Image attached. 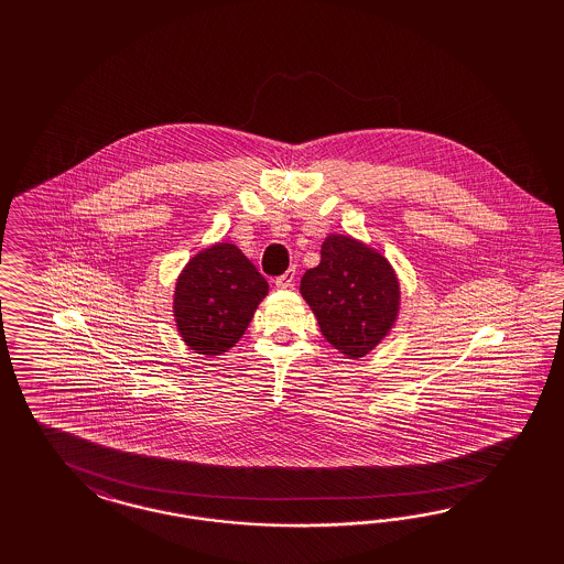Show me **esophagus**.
Returning <instances> with one entry per match:
<instances>
[{
    "label": "esophagus",
    "instance_id": "1",
    "mask_svg": "<svg viewBox=\"0 0 564 564\" xmlns=\"http://www.w3.org/2000/svg\"><path fill=\"white\" fill-rule=\"evenodd\" d=\"M293 281H295V269H290L288 273L276 276L274 285H276L279 290H290L291 285H293Z\"/></svg>",
    "mask_w": 564,
    "mask_h": 564
}]
</instances>
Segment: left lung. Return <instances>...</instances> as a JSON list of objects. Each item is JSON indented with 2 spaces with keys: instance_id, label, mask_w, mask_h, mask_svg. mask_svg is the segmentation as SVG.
<instances>
[{
  "instance_id": "8db88e82",
  "label": "left lung",
  "mask_w": 564,
  "mask_h": 564,
  "mask_svg": "<svg viewBox=\"0 0 564 564\" xmlns=\"http://www.w3.org/2000/svg\"><path fill=\"white\" fill-rule=\"evenodd\" d=\"M300 293L314 312L326 341L359 359L389 337L401 310L393 264L368 243L328 234L321 264L302 276Z\"/></svg>"
}]
</instances>
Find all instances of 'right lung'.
<instances>
[{"mask_svg":"<svg viewBox=\"0 0 564 564\" xmlns=\"http://www.w3.org/2000/svg\"><path fill=\"white\" fill-rule=\"evenodd\" d=\"M267 293V279L238 246L217 241L189 258L175 281V328L192 351L223 356L241 339Z\"/></svg>","mask_w":564,"mask_h":564,"instance_id":"add662e5","label":"right lung"}]
</instances>
